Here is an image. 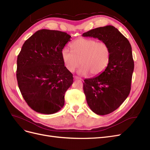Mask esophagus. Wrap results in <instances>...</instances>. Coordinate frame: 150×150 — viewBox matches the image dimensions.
<instances>
[{
    "label": "esophagus",
    "mask_w": 150,
    "mask_h": 150,
    "mask_svg": "<svg viewBox=\"0 0 150 150\" xmlns=\"http://www.w3.org/2000/svg\"><path fill=\"white\" fill-rule=\"evenodd\" d=\"M74 78L75 80H78V79H79V80H82V79L79 78H78V77H77V76H74Z\"/></svg>",
    "instance_id": "obj_1"
}]
</instances>
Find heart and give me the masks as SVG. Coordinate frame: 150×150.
Returning <instances> with one entry per match:
<instances>
[{"instance_id":"b5f03b06","label":"heart","mask_w":150,"mask_h":150,"mask_svg":"<svg viewBox=\"0 0 150 150\" xmlns=\"http://www.w3.org/2000/svg\"><path fill=\"white\" fill-rule=\"evenodd\" d=\"M71 51L64 48L61 51V58L66 69L73 72L79 66L80 75L91 73L92 76L101 74L108 67L111 57V51L109 45L104 42H97L93 39L80 38L70 44Z\"/></svg>"}]
</instances>
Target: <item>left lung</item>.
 <instances>
[{
	"label": "left lung",
	"mask_w": 150,
	"mask_h": 150,
	"mask_svg": "<svg viewBox=\"0 0 150 150\" xmlns=\"http://www.w3.org/2000/svg\"><path fill=\"white\" fill-rule=\"evenodd\" d=\"M84 37L98 38L111 48L108 67L99 76L84 79L86 101L94 113L105 115L115 111L128 98L134 70L132 49L129 40L114 26L106 25L89 30Z\"/></svg>",
	"instance_id": "8db88e82"
}]
</instances>
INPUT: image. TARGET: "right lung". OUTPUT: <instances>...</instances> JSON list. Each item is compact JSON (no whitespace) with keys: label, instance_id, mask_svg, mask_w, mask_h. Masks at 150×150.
I'll list each match as a JSON object with an SVG mask.
<instances>
[{"label":"right lung","instance_id":"add662e5","mask_svg":"<svg viewBox=\"0 0 150 150\" xmlns=\"http://www.w3.org/2000/svg\"><path fill=\"white\" fill-rule=\"evenodd\" d=\"M64 32L38 30L25 40L17 60V80L29 106L42 114L57 112L73 77L64 65L61 51L71 40Z\"/></svg>","mask_w":150,"mask_h":150}]
</instances>
